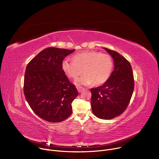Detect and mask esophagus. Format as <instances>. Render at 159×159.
<instances>
[{"instance_id": "1", "label": "esophagus", "mask_w": 159, "mask_h": 159, "mask_svg": "<svg viewBox=\"0 0 159 159\" xmlns=\"http://www.w3.org/2000/svg\"><path fill=\"white\" fill-rule=\"evenodd\" d=\"M77 90H78V92L79 93H82L83 91V89L82 87H77Z\"/></svg>"}]
</instances>
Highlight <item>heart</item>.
<instances>
[{
	"instance_id": "b5f03b06",
	"label": "heart",
	"mask_w": 159,
	"mask_h": 159,
	"mask_svg": "<svg viewBox=\"0 0 159 159\" xmlns=\"http://www.w3.org/2000/svg\"><path fill=\"white\" fill-rule=\"evenodd\" d=\"M73 60L65 59L61 62V69L70 78L76 79L82 72L84 74L75 81L78 85L104 84L112 72V58L108 54L98 52H84L73 56Z\"/></svg>"
}]
</instances>
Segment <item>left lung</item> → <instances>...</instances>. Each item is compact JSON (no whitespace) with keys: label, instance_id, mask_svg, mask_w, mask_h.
Instances as JSON below:
<instances>
[{"label":"left lung","instance_id":"left-lung-1","mask_svg":"<svg viewBox=\"0 0 159 159\" xmlns=\"http://www.w3.org/2000/svg\"><path fill=\"white\" fill-rule=\"evenodd\" d=\"M114 60V70L101 86L90 89L91 107L94 115L111 120L125 111L132 96L134 79L129 62L118 52L103 48Z\"/></svg>","mask_w":159,"mask_h":159}]
</instances>
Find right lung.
<instances>
[{
	"label": "right lung",
	"mask_w": 159,
	"mask_h": 159,
	"mask_svg": "<svg viewBox=\"0 0 159 159\" xmlns=\"http://www.w3.org/2000/svg\"><path fill=\"white\" fill-rule=\"evenodd\" d=\"M75 50L50 47L28 64L24 94L31 109L41 119L61 122L72 114V102L79 93L61 69L64 58Z\"/></svg>",
	"instance_id": "right-lung-1"
}]
</instances>
